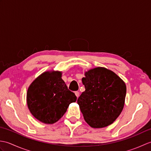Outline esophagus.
Listing matches in <instances>:
<instances>
[{"label":"esophagus","instance_id":"34e87169","mask_svg":"<svg viewBox=\"0 0 151 151\" xmlns=\"http://www.w3.org/2000/svg\"><path fill=\"white\" fill-rule=\"evenodd\" d=\"M75 95L76 96V97L78 98L79 97V95H80V93L78 91H75Z\"/></svg>","mask_w":151,"mask_h":151}]
</instances>
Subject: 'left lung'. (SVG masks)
I'll list each match as a JSON object with an SVG mask.
<instances>
[{
  "label": "left lung",
  "mask_w": 151,
  "mask_h": 151,
  "mask_svg": "<svg viewBox=\"0 0 151 151\" xmlns=\"http://www.w3.org/2000/svg\"><path fill=\"white\" fill-rule=\"evenodd\" d=\"M82 81L86 90L77 103L86 123L96 129L113 123L124 107L127 93L124 81L112 70L102 67L86 71Z\"/></svg>",
  "instance_id": "1"
}]
</instances>
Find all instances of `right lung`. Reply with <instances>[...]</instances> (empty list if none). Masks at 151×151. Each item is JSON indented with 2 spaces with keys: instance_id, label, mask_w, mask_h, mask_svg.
<instances>
[{
  "instance_id": "right-lung-1",
  "label": "right lung",
  "mask_w": 151,
  "mask_h": 151,
  "mask_svg": "<svg viewBox=\"0 0 151 151\" xmlns=\"http://www.w3.org/2000/svg\"><path fill=\"white\" fill-rule=\"evenodd\" d=\"M61 71H45L31 83L27 102L30 113L45 124H53L62 117L69 106L76 101L62 78Z\"/></svg>"
}]
</instances>
